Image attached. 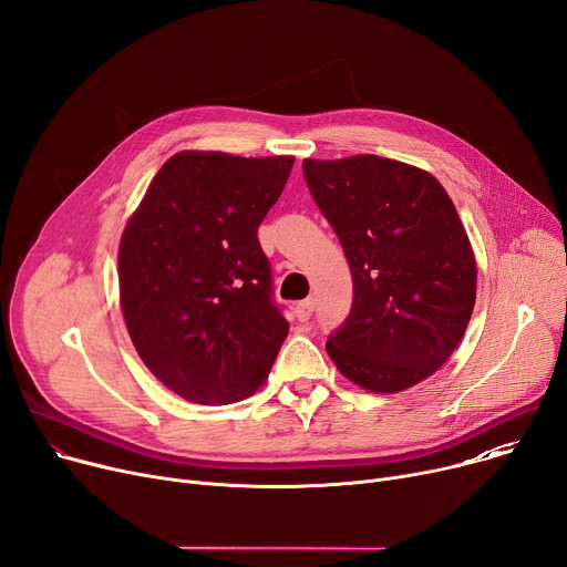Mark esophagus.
I'll list each match as a JSON object with an SVG mask.
<instances>
[{
    "instance_id": "34e87169",
    "label": "esophagus",
    "mask_w": 567,
    "mask_h": 567,
    "mask_svg": "<svg viewBox=\"0 0 567 567\" xmlns=\"http://www.w3.org/2000/svg\"><path fill=\"white\" fill-rule=\"evenodd\" d=\"M312 312H315V300H312V298H310V300H303V303L296 306V319H298L300 323L310 321Z\"/></svg>"
}]
</instances>
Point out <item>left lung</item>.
Wrapping results in <instances>:
<instances>
[{
  "mask_svg": "<svg viewBox=\"0 0 567 567\" xmlns=\"http://www.w3.org/2000/svg\"><path fill=\"white\" fill-rule=\"evenodd\" d=\"M303 173L353 276V308L328 355L369 392L422 383L461 344L476 300L454 203L431 173L375 155L306 159Z\"/></svg>",
  "mask_w": 567,
  "mask_h": 567,
  "instance_id": "left-lung-1",
  "label": "left lung"
}]
</instances>
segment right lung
Listing matches in <instances>:
<instances>
[{"label":"right lung","instance_id":"right-lung-1","mask_svg":"<svg viewBox=\"0 0 567 567\" xmlns=\"http://www.w3.org/2000/svg\"><path fill=\"white\" fill-rule=\"evenodd\" d=\"M291 166L293 157L184 150L159 168L127 223L123 317L145 367L186 401H241L276 362L289 323L257 228Z\"/></svg>","mask_w":567,"mask_h":567}]
</instances>
